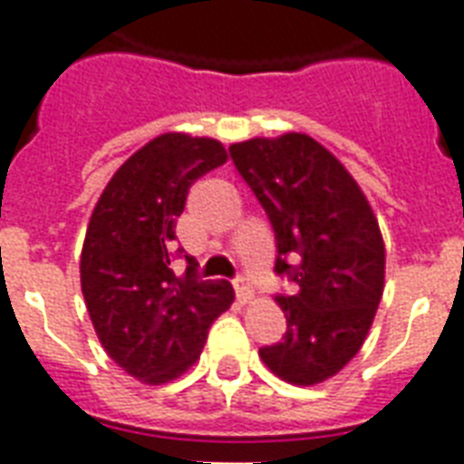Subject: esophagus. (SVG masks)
<instances>
[{
    "mask_svg": "<svg viewBox=\"0 0 464 464\" xmlns=\"http://www.w3.org/2000/svg\"><path fill=\"white\" fill-rule=\"evenodd\" d=\"M233 289H236V296H238L243 304L253 301V296H255L253 284H250V279H247L246 275H238L236 279H233Z\"/></svg>",
    "mask_w": 464,
    "mask_h": 464,
    "instance_id": "esophagus-1",
    "label": "esophagus"
}]
</instances>
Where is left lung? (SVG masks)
<instances>
[{"mask_svg": "<svg viewBox=\"0 0 464 464\" xmlns=\"http://www.w3.org/2000/svg\"><path fill=\"white\" fill-rule=\"evenodd\" d=\"M228 154L272 224L275 272L298 286L276 296L286 332L262 346V361L294 385L327 381L359 353L381 304L385 246L373 209L308 134L257 137Z\"/></svg>", "mask_w": 464, "mask_h": 464, "instance_id": "left-lung-1", "label": "left lung"}]
</instances>
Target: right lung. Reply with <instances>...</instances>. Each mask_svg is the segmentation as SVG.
Segmentation results:
<instances>
[{
    "label": "right lung",
    "mask_w": 464,
    "mask_h": 464,
    "mask_svg": "<svg viewBox=\"0 0 464 464\" xmlns=\"http://www.w3.org/2000/svg\"><path fill=\"white\" fill-rule=\"evenodd\" d=\"M221 141L170 132L118 168L91 214L82 250V291L101 344L137 381L160 385L185 373L211 323L233 304L224 279L178 276L185 257L175 224L189 185L226 163Z\"/></svg>",
    "instance_id": "right-lung-1"
}]
</instances>
